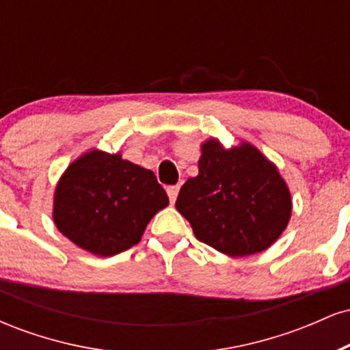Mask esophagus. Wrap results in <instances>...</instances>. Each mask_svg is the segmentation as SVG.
Here are the masks:
<instances>
[{
    "instance_id": "34e87169",
    "label": "esophagus",
    "mask_w": 350,
    "mask_h": 350,
    "mask_svg": "<svg viewBox=\"0 0 350 350\" xmlns=\"http://www.w3.org/2000/svg\"><path fill=\"white\" fill-rule=\"evenodd\" d=\"M166 191H167V196H170L171 204H174L176 198H178V194H179V186H178V184H176V186H170L166 189Z\"/></svg>"
}]
</instances>
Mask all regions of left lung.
<instances>
[{
	"instance_id": "obj_1",
	"label": "left lung",
	"mask_w": 350,
	"mask_h": 350,
	"mask_svg": "<svg viewBox=\"0 0 350 350\" xmlns=\"http://www.w3.org/2000/svg\"><path fill=\"white\" fill-rule=\"evenodd\" d=\"M176 208L196 239L228 256L267 250L290 222L291 196L275 164L252 144H202L199 174L180 187Z\"/></svg>"
}]
</instances>
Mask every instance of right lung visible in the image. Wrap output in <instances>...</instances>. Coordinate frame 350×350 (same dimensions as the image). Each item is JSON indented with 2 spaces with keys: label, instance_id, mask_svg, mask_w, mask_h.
I'll list each match as a JSON object with an SVG mask.
<instances>
[{
  "label": "right lung",
  "instance_id": "add662e5",
  "mask_svg": "<svg viewBox=\"0 0 350 350\" xmlns=\"http://www.w3.org/2000/svg\"><path fill=\"white\" fill-rule=\"evenodd\" d=\"M170 204L154 172L120 154L90 151L67 167L54 198V222L70 242L100 256L128 250Z\"/></svg>",
  "mask_w": 350,
  "mask_h": 350
}]
</instances>
